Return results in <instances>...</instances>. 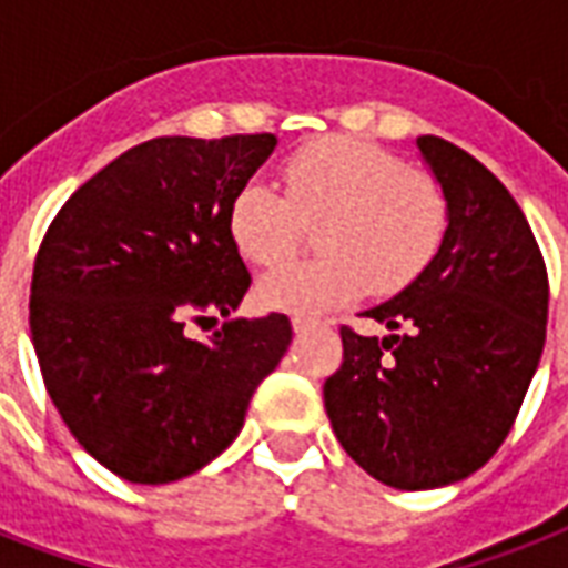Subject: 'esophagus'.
Returning a JSON list of instances; mask_svg holds the SVG:
<instances>
[{"instance_id": "1", "label": "esophagus", "mask_w": 568, "mask_h": 568, "mask_svg": "<svg viewBox=\"0 0 568 568\" xmlns=\"http://www.w3.org/2000/svg\"><path fill=\"white\" fill-rule=\"evenodd\" d=\"M292 327H294V333H297V336H301V333H310V329L315 327V321L301 318V315H294V318H292Z\"/></svg>"}]
</instances>
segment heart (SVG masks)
<instances>
[{
    "instance_id": "obj_1",
    "label": "heart",
    "mask_w": 568,
    "mask_h": 568,
    "mask_svg": "<svg viewBox=\"0 0 568 568\" xmlns=\"http://www.w3.org/2000/svg\"><path fill=\"white\" fill-rule=\"evenodd\" d=\"M285 194L267 180L244 182L230 203V239L253 265L283 262L318 223L310 262L262 276L267 310L318 315L354 301L372 283L400 292L439 253L448 232V196L430 173L359 138H324L283 162Z\"/></svg>"
}]
</instances>
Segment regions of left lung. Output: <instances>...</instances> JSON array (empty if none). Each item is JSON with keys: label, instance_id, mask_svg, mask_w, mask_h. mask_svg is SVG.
Listing matches in <instances>:
<instances>
[{"label": "left lung", "instance_id": "obj_1", "mask_svg": "<svg viewBox=\"0 0 568 568\" xmlns=\"http://www.w3.org/2000/svg\"><path fill=\"white\" fill-rule=\"evenodd\" d=\"M448 196L433 262L365 312L388 336L342 327L324 406L354 463L395 489L457 484L489 463L525 400L548 318V274L519 203L475 155L422 135Z\"/></svg>", "mask_w": 568, "mask_h": 568}]
</instances>
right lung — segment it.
<instances>
[{
  "label": "right lung",
  "instance_id": "obj_1",
  "mask_svg": "<svg viewBox=\"0 0 568 568\" xmlns=\"http://www.w3.org/2000/svg\"><path fill=\"white\" fill-rule=\"evenodd\" d=\"M276 138H153L75 191L40 241L29 327L52 404L75 442L129 484L209 466L292 345V321L231 318L250 271L230 239L235 191Z\"/></svg>",
  "mask_w": 568,
  "mask_h": 568
}]
</instances>
